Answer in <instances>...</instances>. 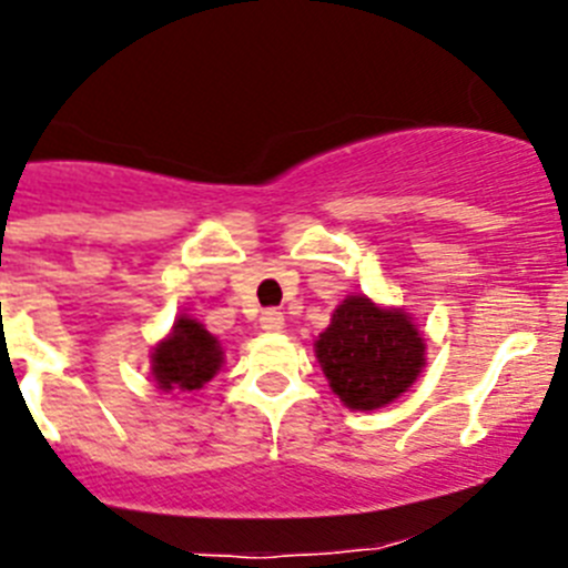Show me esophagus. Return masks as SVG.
<instances>
[{"instance_id":"34e87169","label":"esophagus","mask_w":568,"mask_h":568,"mask_svg":"<svg viewBox=\"0 0 568 568\" xmlns=\"http://www.w3.org/2000/svg\"><path fill=\"white\" fill-rule=\"evenodd\" d=\"M260 327L266 333H280L285 327V316L280 314V311H263V316H260Z\"/></svg>"}]
</instances>
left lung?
I'll return each mask as SVG.
<instances>
[{
	"mask_svg": "<svg viewBox=\"0 0 568 568\" xmlns=\"http://www.w3.org/2000/svg\"><path fill=\"white\" fill-rule=\"evenodd\" d=\"M333 395L353 412L384 409L409 392L426 367V336L404 308L349 294L314 342Z\"/></svg>",
	"mask_w": 568,
	"mask_h": 568,
	"instance_id": "1",
	"label": "left lung"
}]
</instances>
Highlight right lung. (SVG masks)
<instances>
[{"label":"right lung","mask_w":568,"mask_h":568,"mask_svg":"<svg viewBox=\"0 0 568 568\" xmlns=\"http://www.w3.org/2000/svg\"><path fill=\"white\" fill-rule=\"evenodd\" d=\"M224 367V347L199 320L182 314L151 349V378L159 392L204 389Z\"/></svg>","instance_id":"obj_1"}]
</instances>
